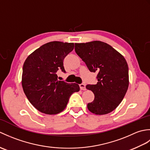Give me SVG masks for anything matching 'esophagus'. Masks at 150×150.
<instances>
[{"instance_id": "obj_1", "label": "esophagus", "mask_w": 150, "mask_h": 150, "mask_svg": "<svg viewBox=\"0 0 150 150\" xmlns=\"http://www.w3.org/2000/svg\"><path fill=\"white\" fill-rule=\"evenodd\" d=\"M79 86H80V88L81 90H86V85L84 83H82L81 84H79Z\"/></svg>"}]
</instances>
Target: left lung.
I'll return each mask as SVG.
<instances>
[{"mask_svg": "<svg viewBox=\"0 0 150 150\" xmlns=\"http://www.w3.org/2000/svg\"><path fill=\"white\" fill-rule=\"evenodd\" d=\"M75 50L91 72L98 73L97 83L86 87L95 95L93 101L88 104V109L96 115L111 112L122 102L128 88L126 59L113 47L101 41L75 43Z\"/></svg>", "mask_w": 150, "mask_h": 150, "instance_id": "1", "label": "left lung"}]
</instances>
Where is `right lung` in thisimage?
Listing matches in <instances>:
<instances>
[{
  "label": "right lung",
  "instance_id": "1",
  "mask_svg": "<svg viewBox=\"0 0 150 150\" xmlns=\"http://www.w3.org/2000/svg\"><path fill=\"white\" fill-rule=\"evenodd\" d=\"M74 48V44L53 41L44 44L30 54L22 68V86L30 103L37 110L55 115L65 109L70 96L80 90L79 84L59 81V69L65 57Z\"/></svg>",
  "mask_w": 150,
  "mask_h": 150
}]
</instances>
